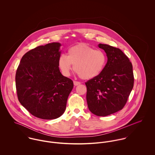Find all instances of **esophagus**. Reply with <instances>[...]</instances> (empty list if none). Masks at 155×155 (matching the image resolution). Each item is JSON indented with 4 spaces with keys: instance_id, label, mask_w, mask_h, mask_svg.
<instances>
[{
    "instance_id": "esophagus-1",
    "label": "esophagus",
    "mask_w": 155,
    "mask_h": 155,
    "mask_svg": "<svg viewBox=\"0 0 155 155\" xmlns=\"http://www.w3.org/2000/svg\"><path fill=\"white\" fill-rule=\"evenodd\" d=\"M73 84H74V86H78V85H79L81 84V82L74 81H73Z\"/></svg>"
}]
</instances>
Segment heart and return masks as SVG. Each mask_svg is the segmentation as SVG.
Instances as JSON below:
<instances>
[{
	"label": "heart",
	"instance_id": "b5f03b06",
	"mask_svg": "<svg viewBox=\"0 0 155 155\" xmlns=\"http://www.w3.org/2000/svg\"><path fill=\"white\" fill-rule=\"evenodd\" d=\"M67 55L61 54L58 60V67L63 75L68 76L73 68L82 79H91L100 75L107 63L106 53L95 49L87 44H79L70 48Z\"/></svg>",
	"mask_w": 155,
	"mask_h": 155
}]
</instances>
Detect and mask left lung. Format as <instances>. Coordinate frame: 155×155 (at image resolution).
<instances>
[{"instance_id": "1", "label": "left lung", "mask_w": 155, "mask_h": 155, "mask_svg": "<svg viewBox=\"0 0 155 155\" xmlns=\"http://www.w3.org/2000/svg\"><path fill=\"white\" fill-rule=\"evenodd\" d=\"M106 53L107 62L102 73L85 82L89 110L98 116H106L122 110L134 86L133 65L119 48L98 45Z\"/></svg>"}]
</instances>
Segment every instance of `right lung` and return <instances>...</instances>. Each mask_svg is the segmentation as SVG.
I'll use <instances>...</instances> for the list:
<instances>
[{"instance_id":"obj_1","label":"right lung","mask_w":155,"mask_h":155,"mask_svg":"<svg viewBox=\"0 0 155 155\" xmlns=\"http://www.w3.org/2000/svg\"><path fill=\"white\" fill-rule=\"evenodd\" d=\"M61 44L39 46L22 57L15 75L19 101L29 113L42 119L61 116L66 108L73 81L61 73L58 64Z\"/></svg>"}]
</instances>
